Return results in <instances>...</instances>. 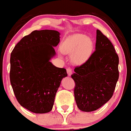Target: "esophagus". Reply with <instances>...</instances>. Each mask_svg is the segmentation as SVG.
<instances>
[{"mask_svg":"<svg viewBox=\"0 0 131 131\" xmlns=\"http://www.w3.org/2000/svg\"><path fill=\"white\" fill-rule=\"evenodd\" d=\"M67 74H68V76H70L72 74V70L71 68H67Z\"/></svg>","mask_w":131,"mask_h":131,"instance_id":"esophagus-1","label":"esophagus"}]
</instances>
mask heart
<instances>
[{"label": "heart", "mask_w": 131, "mask_h": 131, "mask_svg": "<svg viewBox=\"0 0 131 131\" xmlns=\"http://www.w3.org/2000/svg\"><path fill=\"white\" fill-rule=\"evenodd\" d=\"M93 48L91 40L82 34H77L68 37L63 43L61 49L65 53L72 54L73 63L81 64L88 59Z\"/></svg>", "instance_id": "obj_1"}]
</instances>
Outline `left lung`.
<instances>
[{
  "mask_svg": "<svg viewBox=\"0 0 131 131\" xmlns=\"http://www.w3.org/2000/svg\"><path fill=\"white\" fill-rule=\"evenodd\" d=\"M95 51L74 69V97L80 110L92 112L112 96L119 78V57L108 38L96 30Z\"/></svg>",
  "mask_w": 131,
  "mask_h": 131,
  "instance_id": "left-lung-1",
  "label": "left lung"
}]
</instances>
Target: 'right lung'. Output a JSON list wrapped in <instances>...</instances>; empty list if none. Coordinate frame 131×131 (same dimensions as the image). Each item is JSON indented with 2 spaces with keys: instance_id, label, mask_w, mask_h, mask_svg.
Segmentation results:
<instances>
[{
  "instance_id": "right-lung-1",
  "label": "right lung",
  "mask_w": 131,
  "mask_h": 131,
  "mask_svg": "<svg viewBox=\"0 0 131 131\" xmlns=\"http://www.w3.org/2000/svg\"><path fill=\"white\" fill-rule=\"evenodd\" d=\"M57 30H34L24 36L11 53L10 83L21 106L36 114L50 112L65 68L50 62L60 42Z\"/></svg>"
}]
</instances>
